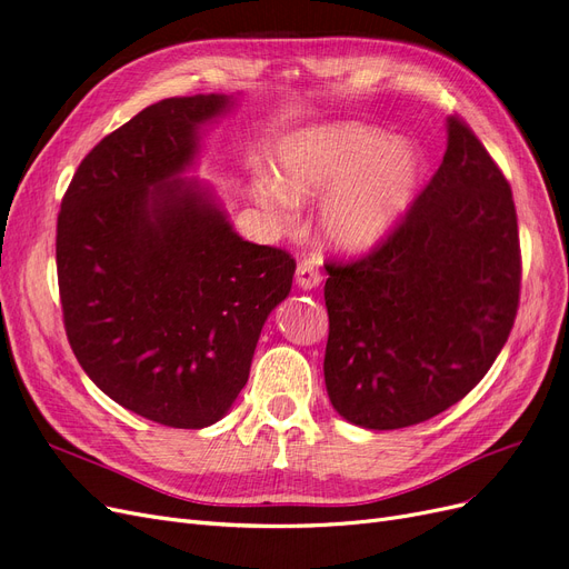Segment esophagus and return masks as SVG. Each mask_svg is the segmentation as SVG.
Segmentation results:
<instances>
[{"label":"esophagus","mask_w":569,"mask_h":569,"mask_svg":"<svg viewBox=\"0 0 569 569\" xmlns=\"http://www.w3.org/2000/svg\"><path fill=\"white\" fill-rule=\"evenodd\" d=\"M322 282V274L313 261H301L297 268V284L301 289H316Z\"/></svg>","instance_id":"esophagus-1"}]
</instances>
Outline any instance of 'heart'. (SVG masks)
<instances>
[{
  "instance_id": "b5f03b06",
  "label": "heart",
  "mask_w": 569,
  "mask_h": 569,
  "mask_svg": "<svg viewBox=\"0 0 569 569\" xmlns=\"http://www.w3.org/2000/svg\"><path fill=\"white\" fill-rule=\"evenodd\" d=\"M420 151L360 123H332L291 134L278 151V182L256 184V201L280 222L295 201L325 197L320 230L343 251H366L396 228L416 199Z\"/></svg>"
}]
</instances>
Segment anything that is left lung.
Segmentation results:
<instances>
[{"instance_id": "obj_1", "label": "left lung", "mask_w": 569, "mask_h": 569, "mask_svg": "<svg viewBox=\"0 0 569 569\" xmlns=\"http://www.w3.org/2000/svg\"><path fill=\"white\" fill-rule=\"evenodd\" d=\"M325 270V387L343 420L410 427L479 385L518 316L522 256L510 184L465 120L387 239Z\"/></svg>"}]
</instances>
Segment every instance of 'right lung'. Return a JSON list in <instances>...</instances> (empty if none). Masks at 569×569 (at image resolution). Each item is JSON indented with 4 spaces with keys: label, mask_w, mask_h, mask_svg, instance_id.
<instances>
[{
    "label": "right lung",
    "mask_w": 569,
    "mask_h": 569,
    "mask_svg": "<svg viewBox=\"0 0 569 569\" xmlns=\"http://www.w3.org/2000/svg\"><path fill=\"white\" fill-rule=\"evenodd\" d=\"M226 94L157 101L78 166L57 220L68 343L109 399L178 429L218 422L249 380L297 261L244 242L197 180L199 130Z\"/></svg>",
    "instance_id": "obj_1"
}]
</instances>
